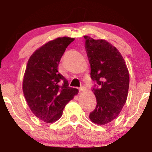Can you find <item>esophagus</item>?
I'll list each match as a JSON object with an SVG mask.
<instances>
[{
    "instance_id": "1",
    "label": "esophagus",
    "mask_w": 152,
    "mask_h": 152,
    "mask_svg": "<svg viewBox=\"0 0 152 152\" xmlns=\"http://www.w3.org/2000/svg\"><path fill=\"white\" fill-rule=\"evenodd\" d=\"M85 87H84V86H82V87H80V88H79V91H80V92H82V91H85Z\"/></svg>"
}]
</instances>
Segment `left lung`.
<instances>
[{"instance_id": "obj_1", "label": "left lung", "mask_w": 152, "mask_h": 152, "mask_svg": "<svg viewBox=\"0 0 152 152\" xmlns=\"http://www.w3.org/2000/svg\"><path fill=\"white\" fill-rule=\"evenodd\" d=\"M91 65V78L95 84L93 92L97 105L89 118L104 125L119 115L127 98L129 75L125 61L115 47L107 41L84 36Z\"/></svg>"}]
</instances>
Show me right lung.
<instances>
[{"instance_id": "obj_1", "label": "right lung", "mask_w": 152, "mask_h": 152, "mask_svg": "<svg viewBox=\"0 0 152 152\" xmlns=\"http://www.w3.org/2000/svg\"><path fill=\"white\" fill-rule=\"evenodd\" d=\"M74 39L64 37L49 41L31 55L27 64L24 96L32 113L47 123L59 120L65 106L78 93L58 71L61 57Z\"/></svg>"}]
</instances>
